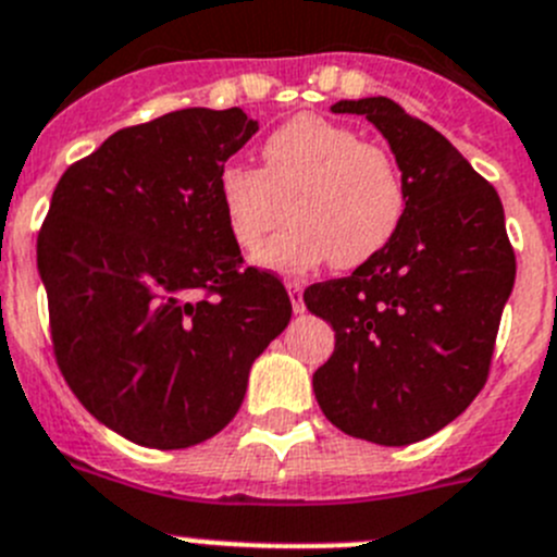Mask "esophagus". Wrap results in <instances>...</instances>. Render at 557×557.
Returning <instances> with one entry per match:
<instances>
[{
  "label": "esophagus",
  "instance_id": "obj_1",
  "mask_svg": "<svg viewBox=\"0 0 557 557\" xmlns=\"http://www.w3.org/2000/svg\"><path fill=\"white\" fill-rule=\"evenodd\" d=\"M287 289H289V300H293V311L295 314H304L306 306H304V287H300V282H289Z\"/></svg>",
  "mask_w": 557,
  "mask_h": 557
}]
</instances>
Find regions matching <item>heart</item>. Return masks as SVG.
<instances>
[{"mask_svg": "<svg viewBox=\"0 0 557 557\" xmlns=\"http://www.w3.org/2000/svg\"><path fill=\"white\" fill-rule=\"evenodd\" d=\"M262 158L264 169H221L219 202L243 251L282 224L289 205L293 226L257 253L264 268L300 273L327 259L342 270L361 268L399 232L405 174L388 147L363 141L349 125L300 114L268 136Z\"/></svg>", "mask_w": 557, "mask_h": 557, "instance_id": "b5f03b06", "label": "heart"}]
</instances>
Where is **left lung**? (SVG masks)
Masks as SVG:
<instances>
[{
	"mask_svg": "<svg viewBox=\"0 0 557 557\" xmlns=\"http://www.w3.org/2000/svg\"><path fill=\"white\" fill-rule=\"evenodd\" d=\"M331 111L363 114L385 136L407 210L377 257L304 293L306 309L336 331L314 396L342 432L410 446L484 388L517 273L506 215L462 152L391 98L338 100Z\"/></svg>",
	"mask_w": 557,
	"mask_h": 557,
	"instance_id": "obj_1",
	"label": "left lung"
}]
</instances>
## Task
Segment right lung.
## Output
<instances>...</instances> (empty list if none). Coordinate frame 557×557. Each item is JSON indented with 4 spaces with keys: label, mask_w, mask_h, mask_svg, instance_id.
Segmentation results:
<instances>
[{
    "label": "right lung",
    "mask_w": 557,
    "mask_h": 557,
    "mask_svg": "<svg viewBox=\"0 0 557 557\" xmlns=\"http://www.w3.org/2000/svg\"><path fill=\"white\" fill-rule=\"evenodd\" d=\"M259 131L240 109H180L111 134L57 183L37 235L51 344L103 426L188 448L240 410L248 372L293 317L284 284L243 268L219 202Z\"/></svg>",
    "instance_id": "add662e5"
}]
</instances>
